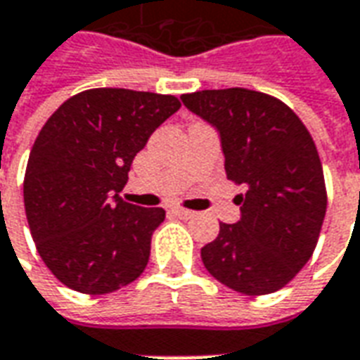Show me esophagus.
<instances>
[{"instance_id": "esophagus-1", "label": "esophagus", "mask_w": 360, "mask_h": 360, "mask_svg": "<svg viewBox=\"0 0 360 360\" xmlns=\"http://www.w3.org/2000/svg\"><path fill=\"white\" fill-rule=\"evenodd\" d=\"M172 212H174V214H176V217H180V219H191V217H193V212L191 211H186V209H182V207H174V209H172Z\"/></svg>"}]
</instances>
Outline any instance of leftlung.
<instances>
[{
	"label": "left lung",
	"instance_id": "8db88e82",
	"mask_svg": "<svg viewBox=\"0 0 360 360\" xmlns=\"http://www.w3.org/2000/svg\"><path fill=\"white\" fill-rule=\"evenodd\" d=\"M182 103L220 138L228 180L248 186L241 217L220 222L201 261L245 295L284 288L313 255L326 214L319 151L305 124L280 99L245 88L184 94Z\"/></svg>",
	"mask_w": 360,
	"mask_h": 360
}]
</instances>
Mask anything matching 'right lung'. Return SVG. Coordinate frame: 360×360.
I'll list each match as a JSON object with an SVG mask.
<instances>
[{"label": "right lung", "instance_id": "obj_1", "mask_svg": "<svg viewBox=\"0 0 360 360\" xmlns=\"http://www.w3.org/2000/svg\"><path fill=\"white\" fill-rule=\"evenodd\" d=\"M180 109L174 96L124 88L76 94L47 119L25 174V209L41 261L90 295L130 284L148 266L162 209L120 199L136 153Z\"/></svg>", "mask_w": 360, "mask_h": 360}]
</instances>
